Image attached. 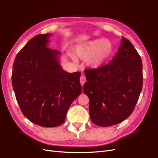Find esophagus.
Listing matches in <instances>:
<instances>
[{
	"mask_svg": "<svg viewBox=\"0 0 158 158\" xmlns=\"http://www.w3.org/2000/svg\"><path fill=\"white\" fill-rule=\"evenodd\" d=\"M86 81V77H85V75H81V77H80V83H81L82 86H83V85L85 84Z\"/></svg>",
	"mask_w": 158,
	"mask_h": 158,
	"instance_id": "esophagus-1",
	"label": "esophagus"
}]
</instances>
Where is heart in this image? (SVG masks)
<instances>
[{"mask_svg": "<svg viewBox=\"0 0 158 158\" xmlns=\"http://www.w3.org/2000/svg\"><path fill=\"white\" fill-rule=\"evenodd\" d=\"M75 52L77 58L88 59L87 63L90 68H98L112 57L114 45L108 39H97L77 45Z\"/></svg>", "mask_w": 158, "mask_h": 158, "instance_id": "1", "label": "heart"}]
</instances>
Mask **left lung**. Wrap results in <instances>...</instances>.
I'll return each instance as SVG.
<instances>
[{
	"label": "left lung",
	"instance_id": "1",
	"mask_svg": "<svg viewBox=\"0 0 158 158\" xmlns=\"http://www.w3.org/2000/svg\"><path fill=\"white\" fill-rule=\"evenodd\" d=\"M83 92L90 100L91 121L100 127L122 122L132 113L143 86L141 57L130 41L123 37L108 64L85 71Z\"/></svg>",
	"mask_w": 158,
	"mask_h": 158
}]
</instances>
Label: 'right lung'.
Masks as SVG:
<instances>
[{
    "instance_id": "1",
    "label": "right lung",
    "mask_w": 158,
    "mask_h": 158,
    "mask_svg": "<svg viewBox=\"0 0 158 158\" xmlns=\"http://www.w3.org/2000/svg\"><path fill=\"white\" fill-rule=\"evenodd\" d=\"M51 35L39 34L27 43L17 55L11 75L23 115L43 127L63 124L68 108L82 92L81 73L64 71L59 64L60 52L47 47Z\"/></svg>"
}]
</instances>
